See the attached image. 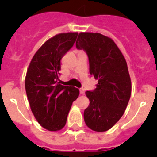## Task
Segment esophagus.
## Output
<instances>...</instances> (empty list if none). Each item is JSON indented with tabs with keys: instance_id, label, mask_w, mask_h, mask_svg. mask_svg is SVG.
<instances>
[{
	"instance_id": "obj_1",
	"label": "esophagus",
	"mask_w": 157,
	"mask_h": 157,
	"mask_svg": "<svg viewBox=\"0 0 157 157\" xmlns=\"http://www.w3.org/2000/svg\"><path fill=\"white\" fill-rule=\"evenodd\" d=\"M79 92H80V94H85V90H84V89L83 88H81V89H79Z\"/></svg>"
}]
</instances>
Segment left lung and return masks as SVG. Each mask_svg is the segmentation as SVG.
<instances>
[{
    "instance_id": "obj_1",
    "label": "left lung",
    "mask_w": 157,
    "mask_h": 157,
    "mask_svg": "<svg viewBox=\"0 0 157 157\" xmlns=\"http://www.w3.org/2000/svg\"><path fill=\"white\" fill-rule=\"evenodd\" d=\"M76 47L86 52L90 74L98 80L94 90L86 92L90 105L84 111V120L92 130L107 131L120 120L130 98L127 61L114 41L99 33H79Z\"/></svg>"
}]
</instances>
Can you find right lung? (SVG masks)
I'll use <instances>...</instances> for the list:
<instances>
[{"instance_id": "1", "label": "right lung", "mask_w": 157, "mask_h": 157, "mask_svg": "<svg viewBox=\"0 0 157 157\" xmlns=\"http://www.w3.org/2000/svg\"><path fill=\"white\" fill-rule=\"evenodd\" d=\"M78 32L61 33L47 40L35 52L25 78L30 109L40 125L49 131L64 127L78 89L62 85L60 59L73 46Z\"/></svg>"}]
</instances>
